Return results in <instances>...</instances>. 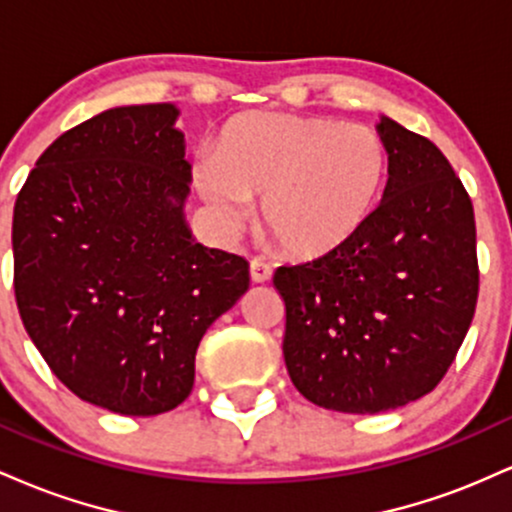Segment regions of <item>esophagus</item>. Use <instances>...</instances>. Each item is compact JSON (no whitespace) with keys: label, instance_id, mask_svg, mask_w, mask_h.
Instances as JSON below:
<instances>
[{"label":"esophagus","instance_id":"34e87169","mask_svg":"<svg viewBox=\"0 0 512 512\" xmlns=\"http://www.w3.org/2000/svg\"><path fill=\"white\" fill-rule=\"evenodd\" d=\"M250 276L255 284H264V281L272 279V267L262 260H252L250 262Z\"/></svg>","mask_w":512,"mask_h":512}]
</instances>
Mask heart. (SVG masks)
<instances>
[{
	"label": "heart",
	"mask_w": 512,
	"mask_h": 512,
	"mask_svg": "<svg viewBox=\"0 0 512 512\" xmlns=\"http://www.w3.org/2000/svg\"><path fill=\"white\" fill-rule=\"evenodd\" d=\"M387 149L375 129L332 117L255 113L221 132L216 156L197 166V190L226 226L262 199L279 248L320 257L346 243L378 202Z\"/></svg>",
	"instance_id": "1"
}]
</instances>
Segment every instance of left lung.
Masks as SVG:
<instances>
[{"mask_svg": "<svg viewBox=\"0 0 512 512\" xmlns=\"http://www.w3.org/2000/svg\"><path fill=\"white\" fill-rule=\"evenodd\" d=\"M387 185L346 243L279 267L291 383L322 409L378 414L428 395L464 342L479 296L477 226L448 158L380 117Z\"/></svg>", "mask_w": 512, "mask_h": 512, "instance_id": "left-lung-1", "label": "left lung"}]
</instances>
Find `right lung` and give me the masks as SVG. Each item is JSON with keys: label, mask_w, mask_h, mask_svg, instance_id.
<instances>
[{"label": "right lung", "mask_w": 512, "mask_h": 512, "mask_svg": "<svg viewBox=\"0 0 512 512\" xmlns=\"http://www.w3.org/2000/svg\"><path fill=\"white\" fill-rule=\"evenodd\" d=\"M178 113L125 105L81 122L43 151L14 204L28 337L76 397L122 416L185 402L204 332L250 286L243 257L187 228Z\"/></svg>", "instance_id": "right-lung-1"}]
</instances>
